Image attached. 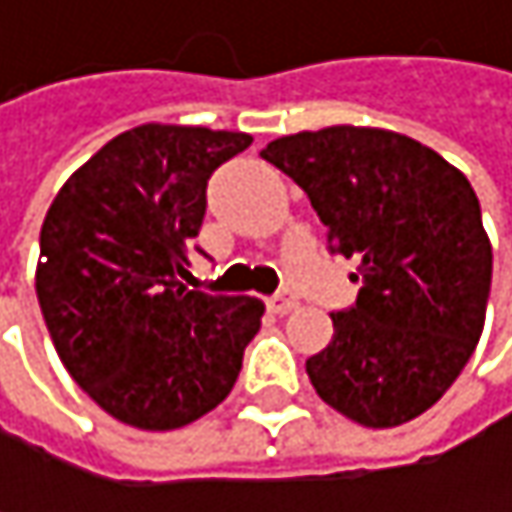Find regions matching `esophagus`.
Listing matches in <instances>:
<instances>
[{
  "mask_svg": "<svg viewBox=\"0 0 512 512\" xmlns=\"http://www.w3.org/2000/svg\"><path fill=\"white\" fill-rule=\"evenodd\" d=\"M266 305H269V311H272V314H290V311L299 305V299H296L293 293H287V290H284V293H275Z\"/></svg>",
  "mask_w": 512,
  "mask_h": 512,
  "instance_id": "34e87169",
  "label": "esophagus"
}]
</instances>
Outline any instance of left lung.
<instances>
[{
  "instance_id": "left-lung-1",
  "label": "left lung",
  "mask_w": 512,
  "mask_h": 512,
  "mask_svg": "<svg viewBox=\"0 0 512 512\" xmlns=\"http://www.w3.org/2000/svg\"><path fill=\"white\" fill-rule=\"evenodd\" d=\"M260 156L311 198L332 252L358 257L356 305L305 361L323 403L385 430L424 415L474 353L492 281V243L457 165L379 127H323Z\"/></svg>"
}]
</instances>
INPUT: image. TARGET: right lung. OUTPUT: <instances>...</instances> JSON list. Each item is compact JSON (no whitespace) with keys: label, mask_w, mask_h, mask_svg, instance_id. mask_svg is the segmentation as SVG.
<instances>
[{"label":"right lung","mask_w":512,"mask_h":512,"mask_svg":"<svg viewBox=\"0 0 512 512\" xmlns=\"http://www.w3.org/2000/svg\"><path fill=\"white\" fill-rule=\"evenodd\" d=\"M249 133L142 124L106 142L52 198L35 269L55 353L112 418L165 433L234 388L263 302L189 290L207 180Z\"/></svg>","instance_id":"1"}]
</instances>
